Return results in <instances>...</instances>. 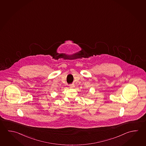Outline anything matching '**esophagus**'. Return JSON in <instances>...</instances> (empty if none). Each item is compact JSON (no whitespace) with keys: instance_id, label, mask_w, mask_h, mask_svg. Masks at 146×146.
I'll return each mask as SVG.
<instances>
[{"instance_id":"1","label":"esophagus","mask_w":146,"mask_h":146,"mask_svg":"<svg viewBox=\"0 0 146 146\" xmlns=\"http://www.w3.org/2000/svg\"><path fill=\"white\" fill-rule=\"evenodd\" d=\"M70 88H73V86H72V85H70Z\"/></svg>"}]
</instances>
